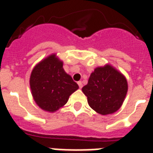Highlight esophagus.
I'll return each instance as SVG.
<instances>
[{
	"mask_svg": "<svg viewBox=\"0 0 153 153\" xmlns=\"http://www.w3.org/2000/svg\"><path fill=\"white\" fill-rule=\"evenodd\" d=\"M78 85H79V88H82V87H83V83H82V82H81V81H79V82H78Z\"/></svg>",
	"mask_w": 153,
	"mask_h": 153,
	"instance_id": "obj_1",
	"label": "esophagus"
}]
</instances>
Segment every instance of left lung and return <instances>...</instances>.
I'll return each mask as SVG.
<instances>
[{"label":"left lung","mask_w":153,"mask_h":153,"mask_svg":"<svg viewBox=\"0 0 153 153\" xmlns=\"http://www.w3.org/2000/svg\"><path fill=\"white\" fill-rule=\"evenodd\" d=\"M128 90L126 77L111 65L97 67L90 74L88 83L82 88L89 106L101 115L117 112Z\"/></svg>","instance_id":"1"}]
</instances>
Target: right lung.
<instances>
[{"label":"right lung","mask_w":153,"mask_h":153,"mask_svg":"<svg viewBox=\"0 0 153 153\" xmlns=\"http://www.w3.org/2000/svg\"><path fill=\"white\" fill-rule=\"evenodd\" d=\"M30 86L36 103L51 113L64 106L70 96L79 88L65 72L63 62L56 54L50 55L35 66L31 72Z\"/></svg>","instance_id":"1"}]
</instances>
